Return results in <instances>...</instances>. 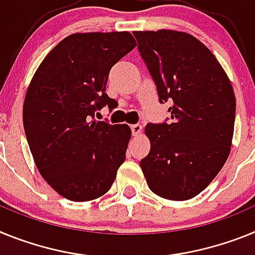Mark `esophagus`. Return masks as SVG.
Here are the masks:
<instances>
[{
  "label": "esophagus",
  "instance_id": "34e87169",
  "mask_svg": "<svg viewBox=\"0 0 255 255\" xmlns=\"http://www.w3.org/2000/svg\"><path fill=\"white\" fill-rule=\"evenodd\" d=\"M130 130H132V134L133 136H137V134H140L141 133V130H142V126L141 125H132L130 126Z\"/></svg>",
  "mask_w": 255,
  "mask_h": 255
}]
</instances>
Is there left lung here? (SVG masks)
Wrapping results in <instances>:
<instances>
[{
	"label": "left lung",
	"instance_id": "8db88e82",
	"mask_svg": "<svg viewBox=\"0 0 255 255\" xmlns=\"http://www.w3.org/2000/svg\"><path fill=\"white\" fill-rule=\"evenodd\" d=\"M138 52L170 118L147 123L150 151L140 161L154 194L189 200L214 180L229 158L236 99L209 48L176 30L133 32Z\"/></svg>",
	"mask_w": 255,
	"mask_h": 255
}]
</instances>
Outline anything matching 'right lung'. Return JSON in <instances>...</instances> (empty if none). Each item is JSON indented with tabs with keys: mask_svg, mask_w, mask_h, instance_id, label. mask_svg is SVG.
<instances>
[{
	"mask_svg": "<svg viewBox=\"0 0 255 255\" xmlns=\"http://www.w3.org/2000/svg\"><path fill=\"white\" fill-rule=\"evenodd\" d=\"M134 47L128 32L75 33L50 51L26 91L23 123L34 163L69 200L103 196L126 160L130 128L95 113L117 106L105 92L108 77Z\"/></svg>",
	"mask_w": 255,
	"mask_h": 255,
	"instance_id": "obj_1",
	"label": "right lung"
}]
</instances>
